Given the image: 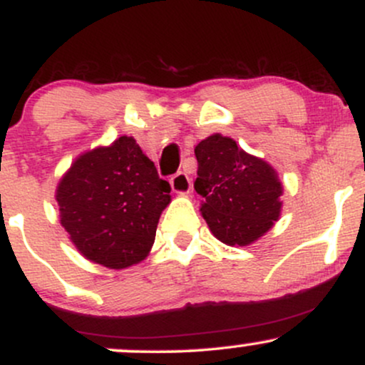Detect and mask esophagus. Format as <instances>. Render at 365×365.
Returning <instances> with one entry per match:
<instances>
[{
    "label": "esophagus",
    "instance_id": "esophagus-1",
    "mask_svg": "<svg viewBox=\"0 0 365 365\" xmlns=\"http://www.w3.org/2000/svg\"><path fill=\"white\" fill-rule=\"evenodd\" d=\"M170 185L173 188V192H177V194H188L192 188V182L187 173L178 171L177 175H173V177L170 178Z\"/></svg>",
    "mask_w": 365,
    "mask_h": 365
}]
</instances>
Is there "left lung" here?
<instances>
[{
  "label": "left lung",
  "mask_w": 365,
  "mask_h": 365,
  "mask_svg": "<svg viewBox=\"0 0 365 365\" xmlns=\"http://www.w3.org/2000/svg\"><path fill=\"white\" fill-rule=\"evenodd\" d=\"M199 163L195 192L204 197V220L226 245H249L262 237L282 212V182L264 159L247 154L221 133L195 145Z\"/></svg>",
  "instance_id": "1"
}]
</instances>
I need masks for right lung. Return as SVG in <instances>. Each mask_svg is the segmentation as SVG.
Masks as SVG:
<instances>
[{
	"instance_id": "1",
	"label": "right lung",
	"mask_w": 365,
	"mask_h": 365,
	"mask_svg": "<svg viewBox=\"0 0 365 365\" xmlns=\"http://www.w3.org/2000/svg\"><path fill=\"white\" fill-rule=\"evenodd\" d=\"M170 183L133 137L83 153L56 188L61 226L78 252L110 269H125L149 254Z\"/></svg>"
}]
</instances>
